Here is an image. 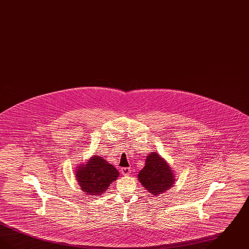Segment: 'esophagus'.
I'll return each instance as SVG.
<instances>
[{
  "label": "esophagus",
  "instance_id": "esophagus-1",
  "mask_svg": "<svg viewBox=\"0 0 249 249\" xmlns=\"http://www.w3.org/2000/svg\"><path fill=\"white\" fill-rule=\"evenodd\" d=\"M121 174L124 175V176H128L130 173V168H121Z\"/></svg>",
  "mask_w": 249,
  "mask_h": 249
}]
</instances>
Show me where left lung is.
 Instances as JSON below:
<instances>
[{
	"mask_svg": "<svg viewBox=\"0 0 249 249\" xmlns=\"http://www.w3.org/2000/svg\"><path fill=\"white\" fill-rule=\"evenodd\" d=\"M138 179L143 188L155 196L169 190L176 180L171 168L156 152L147 156L145 165L138 174Z\"/></svg>",
	"mask_w": 249,
	"mask_h": 249,
	"instance_id": "left-lung-1",
	"label": "left lung"
}]
</instances>
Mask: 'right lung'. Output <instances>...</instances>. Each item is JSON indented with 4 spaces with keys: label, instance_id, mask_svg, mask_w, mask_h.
<instances>
[{
    "label": "right lung",
    "instance_id": "obj_1",
    "mask_svg": "<svg viewBox=\"0 0 249 249\" xmlns=\"http://www.w3.org/2000/svg\"><path fill=\"white\" fill-rule=\"evenodd\" d=\"M75 178L84 192L100 196L107 191L109 185L119 177V171L106 160L95 155L87 164L76 170Z\"/></svg>",
    "mask_w": 249,
    "mask_h": 249
}]
</instances>
